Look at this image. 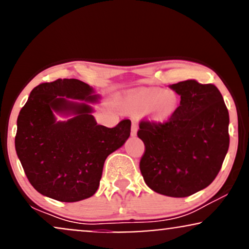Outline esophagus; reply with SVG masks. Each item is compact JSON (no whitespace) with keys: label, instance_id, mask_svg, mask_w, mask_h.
Returning a JSON list of instances; mask_svg holds the SVG:
<instances>
[{"label":"esophagus","instance_id":"esophagus-1","mask_svg":"<svg viewBox=\"0 0 249 249\" xmlns=\"http://www.w3.org/2000/svg\"><path fill=\"white\" fill-rule=\"evenodd\" d=\"M137 124H136V122H131V135L133 136H135L136 135V133H137Z\"/></svg>","mask_w":249,"mask_h":249}]
</instances>
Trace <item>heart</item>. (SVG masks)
Wrapping results in <instances>:
<instances>
[{
    "instance_id": "obj_1",
    "label": "heart",
    "mask_w": 249,
    "mask_h": 249,
    "mask_svg": "<svg viewBox=\"0 0 249 249\" xmlns=\"http://www.w3.org/2000/svg\"><path fill=\"white\" fill-rule=\"evenodd\" d=\"M129 109L145 110L151 120L164 122L174 115L178 107V96L174 90L148 89L136 92L127 100Z\"/></svg>"
}]
</instances>
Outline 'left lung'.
<instances>
[{"label":"left lung","mask_w":249,"mask_h":249,"mask_svg":"<svg viewBox=\"0 0 249 249\" xmlns=\"http://www.w3.org/2000/svg\"><path fill=\"white\" fill-rule=\"evenodd\" d=\"M170 87L180 95L174 115L164 122L140 121V170L155 192L182 198L205 189L220 171L230 147V115L213 84L192 79Z\"/></svg>","instance_id":"left-lung-1"}]
</instances>
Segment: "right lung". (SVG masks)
<instances>
[{
  "mask_svg": "<svg viewBox=\"0 0 249 249\" xmlns=\"http://www.w3.org/2000/svg\"><path fill=\"white\" fill-rule=\"evenodd\" d=\"M98 95L78 79H57L31 90L17 118L15 148L29 182L39 194L73 203L89 198L100 184L107 156L124 144L130 120L108 128L95 122L92 107ZM72 113L55 121L53 112Z\"/></svg>",
  "mask_w": 249,
  "mask_h": 249,
  "instance_id": "right-lung-1",
  "label": "right lung"
}]
</instances>
